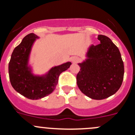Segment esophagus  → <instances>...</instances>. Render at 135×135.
<instances>
[{"label": "esophagus", "instance_id": "34e87169", "mask_svg": "<svg viewBox=\"0 0 135 135\" xmlns=\"http://www.w3.org/2000/svg\"><path fill=\"white\" fill-rule=\"evenodd\" d=\"M79 61H80V58L78 57H73V58H72V62H79Z\"/></svg>", "mask_w": 135, "mask_h": 135}]
</instances>
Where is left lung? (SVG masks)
Returning <instances> with one entry per match:
<instances>
[{
  "mask_svg": "<svg viewBox=\"0 0 135 135\" xmlns=\"http://www.w3.org/2000/svg\"><path fill=\"white\" fill-rule=\"evenodd\" d=\"M100 43L90 46L88 59L79 63L76 82L88 97L102 100L114 95L122 85L124 65L118 47L104 35H98Z\"/></svg>",
  "mask_w": 135,
  "mask_h": 135,
  "instance_id": "obj_1",
  "label": "left lung"
}]
</instances>
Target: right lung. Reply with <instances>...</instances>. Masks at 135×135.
I'll return each mask as SVG.
<instances>
[{"mask_svg": "<svg viewBox=\"0 0 135 135\" xmlns=\"http://www.w3.org/2000/svg\"><path fill=\"white\" fill-rule=\"evenodd\" d=\"M38 36L33 33L27 35L22 42L15 47L8 65L9 81L13 89L27 99L36 100L47 96L54 91L59 75L70 67L67 62L51 68L44 76H35L28 66L31 47Z\"/></svg>", "mask_w": 135, "mask_h": 135, "instance_id": "add662e5", "label": "right lung"}]
</instances>
